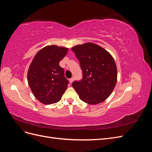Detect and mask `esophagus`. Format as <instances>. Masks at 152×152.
I'll use <instances>...</instances> for the list:
<instances>
[{
  "mask_svg": "<svg viewBox=\"0 0 152 152\" xmlns=\"http://www.w3.org/2000/svg\"><path fill=\"white\" fill-rule=\"evenodd\" d=\"M69 81H70V83L72 84V82H73V78H71V79H69Z\"/></svg>",
  "mask_w": 152,
  "mask_h": 152,
  "instance_id": "obj_1",
  "label": "esophagus"
}]
</instances>
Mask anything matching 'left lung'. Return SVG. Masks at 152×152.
I'll list each match as a JSON object with an SVG mask.
<instances>
[{
  "label": "left lung",
  "mask_w": 152,
  "mask_h": 152,
  "mask_svg": "<svg viewBox=\"0 0 152 152\" xmlns=\"http://www.w3.org/2000/svg\"><path fill=\"white\" fill-rule=\"evenodd\" d=\"M72 50L79 61L82 72V79L72 83L80 99L91 104L104 102L117 83V70L113 57L94 43L77 45Z\"/></svg>",
  "instance_id": "obj_1"
}]
</instances>
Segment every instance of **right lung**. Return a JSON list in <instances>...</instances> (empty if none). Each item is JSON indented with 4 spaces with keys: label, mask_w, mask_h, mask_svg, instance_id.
<instances>
[{
    "label": "right lung",
    "mask_w": 152,
    "mask_h": 152,
    "mask_svg": "<svg viewBox=\"0 0 152 152\" xmlns=\"http://www.w3.org/2000/svg\"><path fill=\"white\" fill-rule=\"evenodd\" d=\"M67 51L66 48L48 45L37 53L30 64L28 85L35 97L43 104L59 102L67 88L69 81L59 65Z\"/></svg>",
    "instance_id": "add662e5"
}]
</instances>
